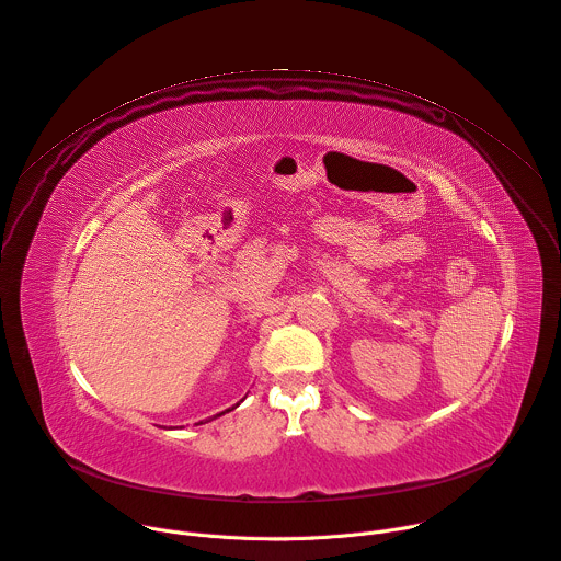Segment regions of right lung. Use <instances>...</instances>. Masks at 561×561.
I'll return each mask as SVG.
<instances>
[{"label": "right lung", "mask_w": 561, "mask_h": 561, "mask_svg": "<svg viewBox=\"0 0 561 561\" xmlns=\"http://www.w3.org/2000/svg\"><path fill=\"white\" fill-rule=\"evenodd\" d=\"M241 400H243V398H241ZM237 404H239V402H237ZM237 404H234V407H237ZM234 407H232V410H234ZM232 410H226V412H232ZM226 412H221V414H226ZM221 414H217V416H221ZM196 425H203V423H196Z\"/></svg>", "instance_id": "right-lung-1"}]
</instances>
